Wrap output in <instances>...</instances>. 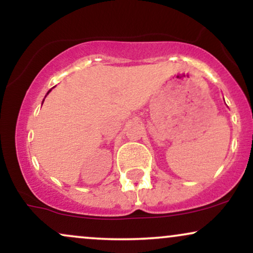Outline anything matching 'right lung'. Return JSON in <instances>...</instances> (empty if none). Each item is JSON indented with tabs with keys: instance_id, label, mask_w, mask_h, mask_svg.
Segmentation results:
<instances>
[{
	"instance_id": "right-lung-1",
	"label": "right lung",
	"mask_w": 253,
	"mask_h": 253,
	"mask_svg": "<svg viewBox=\"0 0 253 253\" xmlns=\"http://www.w3.org/2000/svg\"><path fill=\"white\" fill-rule=\"evenodd\" d=\"M50 91H51V89H50V90H48V91H47V94H48V92H50Z\"/></svg>"
}]
</instances>
